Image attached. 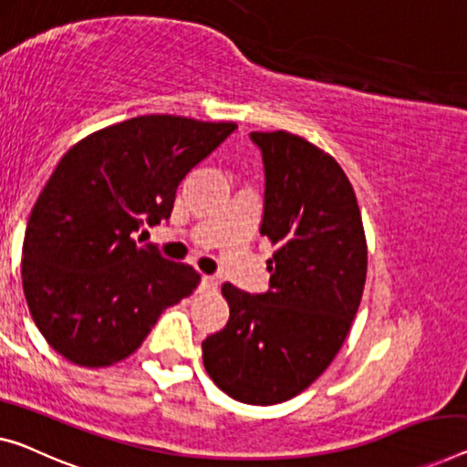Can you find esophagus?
I'll use <instances>...</instances> for the list:
<instances>
[{"instance_id":"obj_1","label":"esophagus","mask_w":467,"mask_h":467,"mask_svg":"<svg viewBox=\"0 0 467 467\" xmlns=\"http://www.w3.org/2000/svg\"><path fill=\"white\" fill-rule=\"evenodd\" d=\"M201 287H205V289H215V287H218V278L203 275V276H201Z\"/></svg>"}]
</instances>
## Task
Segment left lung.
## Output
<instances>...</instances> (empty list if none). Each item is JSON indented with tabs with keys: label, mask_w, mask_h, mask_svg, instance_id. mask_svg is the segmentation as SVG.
<instances>
[{
	"label": "left lung",
	"mask_w": 467,
	"mask_h": 467,
	"mask_svg": "<svg viewBox=\"0 0 467 467\" xmlns=\"http://www.w3.org/2000/svg\"><path fill=\"white\" fill-rule=\"evenodd\" d=\"M262 152L260 234L276 245L270 287H222L231 318L205 337L203 365L222 392L247 405L294 399L342 348L367 276L357 197L342 167L287 131H252Z\"/></svg>",
	"instance_id": "left-lung-1"
}]
</instances>
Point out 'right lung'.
<instances>
[{
  "instance_id": "right-lung-1",
  "label": "right lung",
  "mask_w": 467,
  "mask_h": 467,
  "mask_svg": "<svg viewBox=\"0 0 467 467\" xmlns=\"http://www.w3.org/2000/svg\"><path fill=\"white\" fill-rule=\"evenodd\" d=\"M236 130L144 115L75 144L35 203L23 245V289L35 325L81 367H109L144 342L167 306L197 287L136 234L170 220L192 167Z\"/></svg>"
}]
</instances>
